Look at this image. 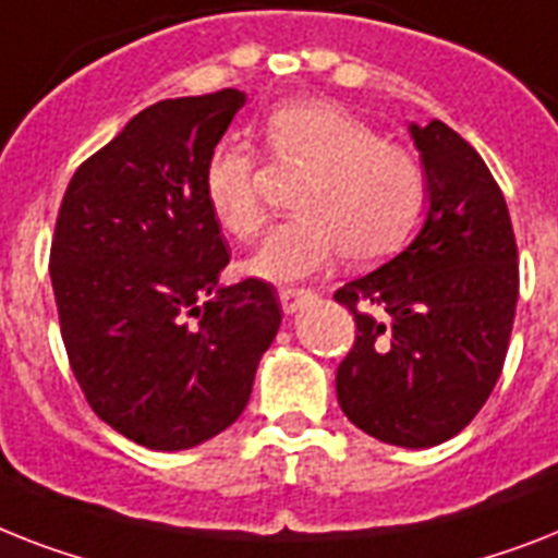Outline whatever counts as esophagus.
Masks as SVG:
<instances>
[{"label": "esophagus", "mask_w": 558, "mask_h": 558, "mask_svg": "<svg viewBox=\"0 0 558 558\" xmlns=\"http://www.w3.org/2000/svg\"><path fill=\"white\" fill-rule=\"evenodd\" d=\"M312 301L310 289H298V287H283L280 289V306L287 315H294V312L301 310L303 303Z\"/></svg>", "instance_id": "obj_1"}]
</instances>
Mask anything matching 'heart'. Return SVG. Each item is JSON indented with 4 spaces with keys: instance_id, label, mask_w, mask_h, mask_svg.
Segmentation results:
<instances>
[{
    "instance_id": "heart-1",
    "label": "heart",
    "mask_w": 558,
    "mask_h": 558,
    "mask_svg": "<svg viewBox=\"0 0 558 558\" xmlns=\"http://www.w3.org/2000/svg\"><path fill=\"white\" fill-rule=\"evenodd\" d=\"M264 143L271 157L301 162L310 177L294 203L301 217L275 226L246 260L255 278L292 283L326 269L341 252L350 266H373L415 232L427 203L424 166L347 108L326 99L275 108ZM203 194L232 238H252L264 223L255 154L240 143L223 140L211 148Z\"/></svg>"
}]
</instances>
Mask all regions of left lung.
Wrapping results in <instances>:
<instances>
[{
	"label": "left lung",
	"instance_id": "left-lung-1",
	"mask_svg": "<svg viewBox=\"0 0 558 558\" xmlns=\"http://www.w3.org/2000/svg\"><path fill=\"white\" fill-rule=\"evenodd\" d=\"M427 174V220L410 246L335 301L355 343L335 375L343 415L396 447L459 436L505 366L519 252L505 194L468 140L441 120L410 125Z\"/></svg>",
	"mask_w": 558,
	"mask_h": 558
}]
</instances>
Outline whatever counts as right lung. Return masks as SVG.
Here are the masks:
<instances>
[{"label": "right lung", "instance_id": "1", "mask_svg": "<svg viewBox=\"0 0 558 558\" xmlns=\"http://www.w3.org/2000/svg\"><path fill=\"white\" fill-rule=\"evenodd\" d=\"M246 94L154 102L80 166L59 206L51 283L68 361L108 427L189 450L246 410L280 326L271 283L220 287L226 240L203 166Z\"/></svg>", "mask_w": 558, "mask_h": 558}]
</instances>
